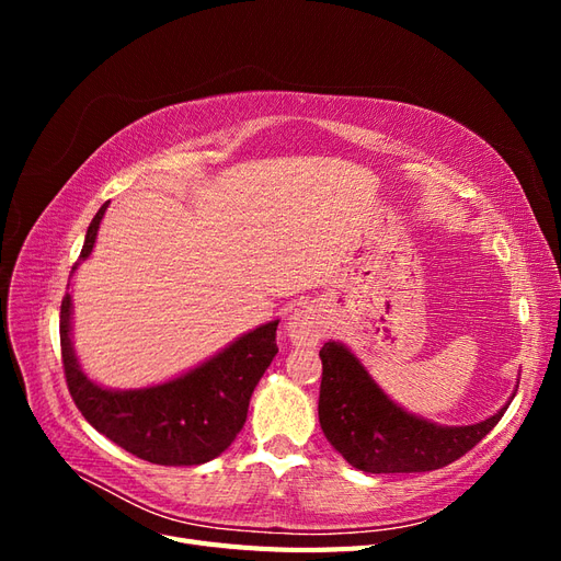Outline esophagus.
<instances>
[{
	"label": "esophagus",
	"instance_id": "obj_1",
	"mask_svg": "<svg viewBox=\"0 0 561 561\" xmlns=\"http://www.w3.org/2000/svg\"><path fill=\"white\" fill-rule=\"evenodd\" d=\"M285 330L295 346H316L325 334V320L313 304H301L287 318Z\"/></svg>",
	"mask_w": 561,
	"mask_h": 561
}]
</instances>
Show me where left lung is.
<instances>
[{
    "instance_id": "1",
    "label": "left lung",
    "mask_w": 561,
    "mask_h": 561,
    "mask_svg": "<svg viewBox=\"0 0 561 561\" xmlns=\"http://www.w3.org/2000/svg\"><path fill=\"white\" fill-rule=\"evenodd\" d=\"M320 360V428L363 472H426L449 466L478 445L507 410L505 404L472 426H439L390 400L348 346L328 342Z\"/></svg>"
}]
</instances>
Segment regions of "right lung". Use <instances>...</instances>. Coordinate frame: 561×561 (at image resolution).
Listing matches in <instances>:
<instances>
[{"mask_svg": "<svg viewBox=\"0 0 561 561\" xmlns=\"http://www.w3.org/2000/svg\"><path fill=\"white\" fill-rule=\"evenodd\" d=\"M107 206L110 201L95 213L79 262L91 257ZM276 330L278 320L264 322L171 381L114 390L83 375L72 346V297L67 293L60 307L67 388L83 419L114 445L157 466H198L222 454L241 433L252 390L278 353Z\"/></svg>", "mask_w": 561, "mask_h": 561, "instance_id": "add662e5", "label": "right lung"}]
</instances>
